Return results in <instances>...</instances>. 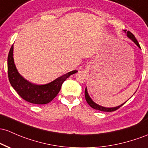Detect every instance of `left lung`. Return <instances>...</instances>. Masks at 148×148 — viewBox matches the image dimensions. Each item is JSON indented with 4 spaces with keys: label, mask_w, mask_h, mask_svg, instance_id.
I'll list each match as a JSON object with an SVG mask.
<instances>
[{
    "label": "left lung",
    "mask_w": 148,
    "mask_h": 148,
    "mask_svg": "<svg viewBox=\"0 0 148 148\" xmlns=\"http://www.w3.org/2000/svg\"><path fill=\"white\" fill-rule=\"evenodd\" d=\"M124 32L126 34V36H127L128 37L130 38L131 40H132L135 43H136V45H137L138 48H140V45H139L138 42V40H136V37L134 36V35L131 32H130L129 31H126V30H124ZM85 98H86V102L89 105H90V107H91L92 108L95 109V110H100V111H103V112H113V111H115V110H116L117 109H119V108H121V106H122L124 104H125V103H126V101L124 103L121 104V105H120L119 106H116V107H114V108H105V107H103L101 106V105H99L98 104H96L95 103V102H93L92 100V99L90 98V97L89 96L88 93V90H87V88H86L85 89Z\"/></svg>",
    "instance_id": "1"
}]
</instances>
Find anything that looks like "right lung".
<instances>
[{
    "mask_svg": "<svg viewBox=\"0 0 148 148\" xmlns=\"http://www.w3.org/2000/svg\"><path fill=\"white\" fill-rule=\"evenodd\" d=\"M77 72V70L71 71L57 78L48 84L37 85L28 82L19 74L14 64L13 45L11 47L8 54V74L9 82L21 98L31 103L44 105L50 103L60 92L63 82L71 74Z\"/></svg>",
    "mask_w": 148,
    "mask_h": 148,
    "instance_id": "add662e5",
    "label": "right lung"
}]
</instances>
